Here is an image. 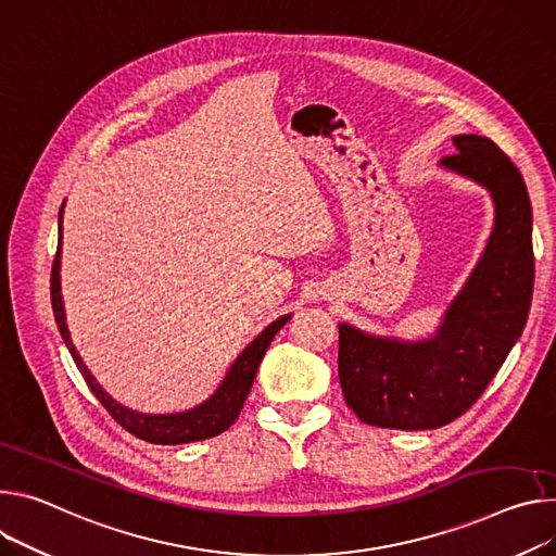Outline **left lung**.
<instances>
[{
    "label": "left lung",
    "instance_id": "1",
    "mask_svg": "<svg viewBox=\"0 0 556 556\" xmlns=\"http://www.w3.org/2000/svg\"><path fill=\"white\" fill-rule=\"evenodd\" d=\"M453 146L457 154L442 165L490 192L495 227L435 336L404 342L340 325V387L364 424L426 430L457 419L497 376L528 320L534 254L523 176L485 137L457 135Z\"/></svg>",
    "mask_w": 556,
    "mask_h": 556
}]
</instances>
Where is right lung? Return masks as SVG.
Instances as JSON below:
<instances>
[{
    "label": "right lung",
    "mask_w": 556,
    "mask_h": 556,
    "mask_svg": "<svg viewBox=\"0 0 556 556\" xmlns=\"http://www.w3.org/2000/svg\"><path fill=\"white\" fill-rule=\"evenodd\" d=\"M61 218H64V205L59 210V242H56V256L52 261V274H50V298H52V312L54 320L59 327L61 338H64L77 368L81 371L86 384L94 393V397L105 406V410L123 426L126 430L139 440H146L150 444H190L199 440H210L214 435H220L223 430H227L240 415L242 404L252 391L254 378L258 374V366L265 357V351L269 349L274 336L289 323L291 314L280 316L274 320L261 336H256L254 342L244 346V351L233 359L229 366L227 376L223 378L220 387L214 391L210 400L203 404L182 410V413H167V415H154V413H139L128 406L118 404L112 400L101 384L94 380V376L88 371V366L84 364L81 355L77 353L71 331L66 325V314H64V298H61V285H59V267H61Z\"/></svg>",
    "instance_id": "right-lung-1"
}]
</instances>
